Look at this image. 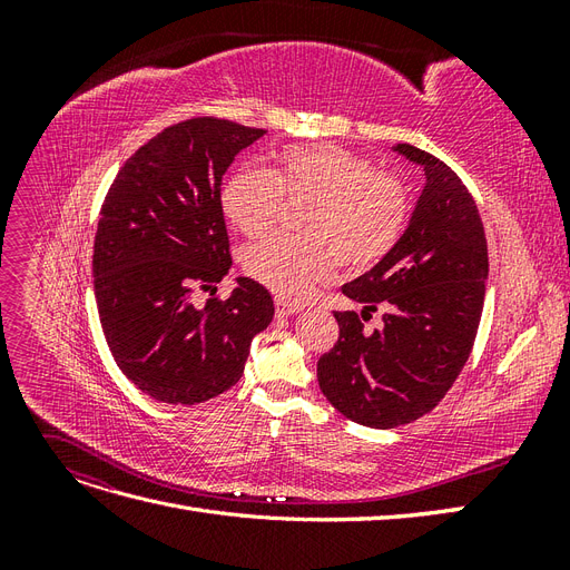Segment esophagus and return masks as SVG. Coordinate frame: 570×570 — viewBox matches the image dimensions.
Masks as SVG:
<instances>
[{
  "label": "esophagus",
  "mask_w": 570,
  "mask_h": 570,
  "mask_svg": "<svg viewBox=\"0 0 570 570\" xmlns=\"http://www.w3.org/2000/svg\"><path fill=\"white\" fill-rule=\"evenodd\" d=\"M275 312H278V316H295L302 312V304L287 302V299H275Z\"/></svg>",
  "instance_id": "obj_1"
}]
</instances>
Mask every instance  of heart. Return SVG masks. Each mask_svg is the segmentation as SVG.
Instances as JSON below:
<instances>
[{"instance_id":"b5f03b06","label":"heart","mask_w":570,"mask_h":570,"mask_svg":"<svg viewBox=\"0 0 570 570\" xmlns=\"http://www.w3.org/2000/svg\"><path fill=\"white\" fill-rule=\"evenodd\" d=\"M283 199L312 206L302 216L304 239L268 235L245 249L243 266L249 278L287 299L331 281L337 258L352 271L381 262L409 216L400 180L331 145L287 147L266 174L237 168L220 187L223 214L247 237L262 235L278 218Z\"/></svg>"}]
</instances>
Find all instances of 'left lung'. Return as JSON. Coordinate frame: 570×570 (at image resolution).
<instances>
[{"label": "left lung", "mask_w": 570, "mask_h": 570, "mask_svg": "<svg viewBox=\"0 0 570 570\" xmlns=\"http://www.w3.org/2000/svg\"><path fill=\"white\" fill-rule=\"evenodd\" d=\"M425 185L404 235L368 273L342 285L361 314L335 312L340 337L318 358V385L342 416L368 428L421 419L454 385L473 350L485 302L488 239L478 206L444 161L394 145ZM377 307L384 327L363 321Z\"/></svg>", "instance_id": "left-lung-1"}]
</instances>
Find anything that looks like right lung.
<instances>
[{"mask_svg":"<svg viewBox=\"0 0 570 570\" xmlns=\"http://www.w3.org/2000/svg\"><path fill=\"white\" fill-rule=\"evenodd\" d=\"M264 132L214 116L183 120L132 154L101 204L92 254L101 331L151 400L199 404L230 390L273 321L271 292L252 278H237L228 299L193 302L233 266L220 183Z\"/></svg>","mask_w":570,"mask_h":570,"instance_id":"add662e5","label":"right lung"}]
</instances>
